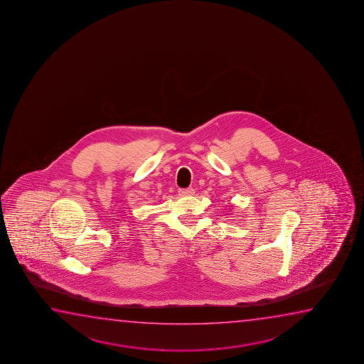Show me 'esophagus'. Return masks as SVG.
Listing matches in <instances>:
<instances>
[{
	"instance_id": "1",
	"label": "esophagus",
	"mask_w": 364,
	"mask_h": 364,
	"mask_svg": "<svg viewBox=\"0 0 364 364\" xmlns=\"http://www.w3.org/2000/svg\"><path fill=\"white\" fill-rule=\"evenodd\" d=\"M195 194V190L193 188H186V189H179V195L181 196H193Z\"/></svg>"
}]
</instances>
